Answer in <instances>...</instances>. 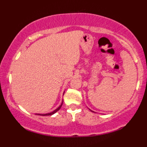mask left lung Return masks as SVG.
Wrapping results in <instances>:
<instances>
[{
    "label": "left lung",
    "mask_w": 147,
    "mask_h": 147,
    "mask_svg": "<svg viewBox=\"0 0 147 147\" xmlns=\"http://www.w3.org/2000/svg\"><path fill=\"white\" fill-rule=\"evenodd\" d=\"M89 110H90V111H92V112H93V111H91V110H90V109H89Z\"/></svg>",
    "instance_id": "1"
}]
</instances>
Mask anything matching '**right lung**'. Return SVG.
Masks as SVG:
<instances>
[{
	"label": "right lung",
	"instance_id": "right-lung-1",
	"mask_svg": "<svg viewBox=\"0 0 147 147\" xmlns=\"http://www.w3.org/2000/svg\"><path fill=\"white\" fill-rule=\"evenodd\" d=\"M63 95H64V92H63ZM62 104H63V101H62V102H61V105H60L59 106V107L57 108V109H55V111H52V112H51V113H45V114L36 113V114H35V115H41V116H48V115H52L55 114V113H57V111H58L59 110V109H61V107Z\"/></svg>",
	"mask_w": 147,
	"mask_h": 147
}]
</instances>
